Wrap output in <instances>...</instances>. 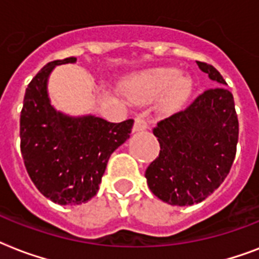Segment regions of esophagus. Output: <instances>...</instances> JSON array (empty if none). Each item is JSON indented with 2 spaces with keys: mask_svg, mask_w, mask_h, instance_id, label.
Here are the masks:
<instances>
[{
  "mask_svg": "<svg viewBox=\"0 0 259 259\" xmlns=\"http://www.w3.org/2000/svg\"><path fill=\"white\" fill-rule=\"evenodd\" d=\"M146 129H148V123H146V121L144 119V117H141V115L136 117V119H134L133 132H144V130Z\"/></svg>",
  "mask_w": 259,
  "mask_h": 259,
  "instance_id": "34e87169",
  "label": "esophagus"
}]
</instances>
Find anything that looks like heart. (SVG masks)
I'll list each match as a JSON object with an SVG mask.
<instances>
[{
	"mask_svg": "<svg viewBox=\"0 0 259 259\" xmlns=\"http://www.w3.org/2000/svg\"><path fill=\"white\" fill-rule=\"evenodd\" d=\"M192 89V79L170 67L142 71L125 84L126 95L134 102H149L162 95V107L166 110L180 107L189 98Z\"/></svg>",
	"mask_w": 259,
	"mask_h": 259,
	"instance_id": "1",
	"label": "heart"
}]
</instances>
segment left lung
I'll use <instances>...</instances> for the list:
<instances>
[{
  "label": "left lung",
  "mask_w": 259,
  "mask_h": 259,
  "mask_svg": "<svg viewBox=\"0 0 259 259\" xmlns=\"http://www.w3.org/2000/svg\"><path fill=\"white\" fill-rule=\"evenodd\" d=\"M218 87L207 90L184 111L162 119L153 134L160 154L145 172L149 189L170 205L203 201L223 183L238 144V117L233 94L219 71L196 62Z\"/></svg>",
  "instance_id": "1"
}]
</instances>
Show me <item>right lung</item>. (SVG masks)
<instances>
[{"label":"right lung","mask_w":259,"mask_h":259,"mask_svg":"<svg viewBox=\"0 0 259 259\" xmlns=\"http://www.w3.org/2000/svg\"><path fill=\"white\" fill-rule=\"evenodd\" d=\"M68 63H76V58L48 63L28 84L20 138L36 188L54 203L76 205L97 195L110 156L130 137L133 119L111 123L94 114L70 115L56 109L48 80L55 67Z\"/></svg>","instance_id":"1"}]
</instances>
